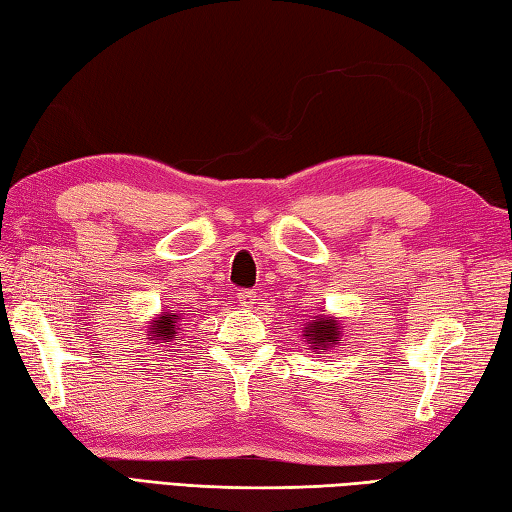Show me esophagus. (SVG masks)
Segmentation results:
<instances>
[{
    "label": "esophagus",
    "mask_w": 512,
    "mask_h": 512,
    "mask_svg": "<svg viewBox=\"0 0 512 512\" xmlns=\"http://www.w3.org/2000/svg\"><path fill=\"white\" fill-rule=\"evenodd\" d=\"M236 300L241 302V307L252 309L254 302H256V291H252V289H238L236 291Z\"/></svg>",
    "instance_id": "34e87169"
}]
</instances>
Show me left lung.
Wrapping results in <instances>:
<instances>
[{
	"label": "left lung",
	"mask_w": 512,
	"mask_h": 512,
	"mask_svg": "<svg viewBox=\"0 0 512 512\" xmlns=\"http://www.w3.org/2000/svg\"><path fill=\"white\" fill-rule=\"evenodd\" d=\"M302 336L307 338V344L311 349H322L327 351L331 347H336L338 338H340V322L336 318H327V316H316V320H311L305 327V333Z\"/></svg>",
	"instance_id": "left-lung-1"
}]
</instances>
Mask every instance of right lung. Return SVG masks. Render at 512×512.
<instances>
[{"instance_id":"add662e5","label":"right lung","mask_w":512,"mask_h":512,"mask_svg":"<svg viewBox=\"0 0 512 512\" xmlns=\"http://www.w3.org/2000/svg\"><path fill=\"white\" fill-rule=\"evenodd\" d=\"M179 322H181L179 314H172V311H161V316H156V320L150 322L148 336H152V340H154L152 344L172 342L176 333H179Z\"/></svg>"}]
</instances>
